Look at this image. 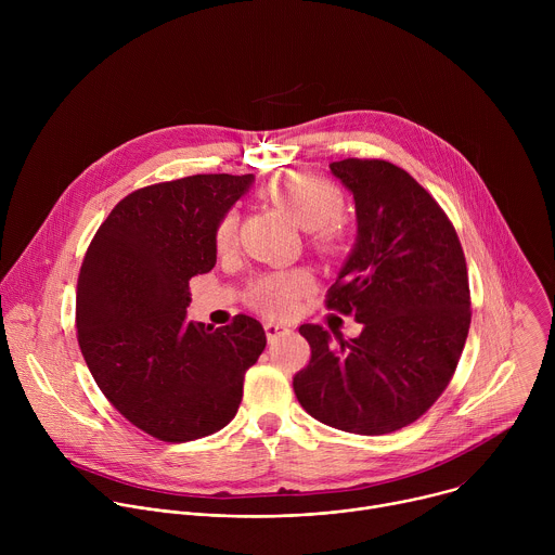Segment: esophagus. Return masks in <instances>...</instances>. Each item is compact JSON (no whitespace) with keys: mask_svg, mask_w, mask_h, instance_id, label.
Here are the masks:
<instances>
[{"mask_svg":"<svg viewBox=\"0 0 555 555\" xmlns=\"http://www.w3.org/2000/svg\"><path fill=\"white\" fill-rule=\"evenodd\" d=\"M292 334V330L287 325H281V323H268L266 325V336L270 343H279L283 338H287Z\"/></svg>","mask_w":555,"mask_h":555,"instance_id":"obj_1","label":"esophagus"}]
</instances>
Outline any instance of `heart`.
<instances>
[{
  "instance_id": "b5f03b06",
  "label": "heart",
  "mask_w": 555,
  "mask_h": 555,
  "mask_svg": "<svg viewBox=\"0 0 555 555\" xmlns=\"http://www.w3.org/2000/svg\"><path fill=\"white\" fill-rule=\"evenodd\" d=\"M266 191L279 208H283L302 228L311 230L315 246L332 250L338 244V217L345 208V195L336 184L302 171H292L272 178ZM236 228H240V212L236 208H228L215 225V246L219 250H228L234 244ZM309 287L311 274L307 270L272 272L255 283L253 300L270 315H285Z\"/></svg>"
}]
</instances>
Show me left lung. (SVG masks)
<instances>
[{"mask_svg":"<svg viewBox=\"0 0 555 555\" xmlns=\"http://www.w3.org/2000/svg\"><path fill=\"white\" fill-rule=\"evenodd\" d=\"M330 169L353 193L358 240L325 305L362 334L332 340L300 325L311 358L294 392L332 428L386 435L420 420L454 375L472 319L465 257L448 215L404 169L360 157Z\"/></svg>","mask_w":555,"mask_h":555,"instance_id":"left-lung-1","label":"left lung"}]
</instances>
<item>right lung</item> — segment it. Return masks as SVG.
<instances>
[{
    "mask_svg": "<svg viewBox=\"0 0 555 555\" xmlns=\"http://www.w3.org/2000/svg\"><path fill=\"white\" fill-rule=\"evenodd\" d=\"M253 176H189L120 199L76 285V338L112 406L146 435L182 443L221 430L266 349L250 315L212 330L186 321L189 281L217 261L215 225Z\"/></svg>",
    "mask_w": 555,
    "mask_h": 555,
    "instance_id": "1",
    "label": "right lung"
}]
</instances>
